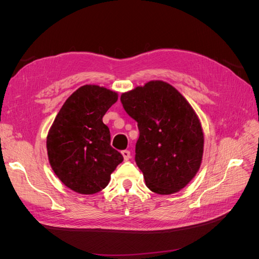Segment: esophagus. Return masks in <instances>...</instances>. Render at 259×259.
Segmentation results:
<instances>
[{"label":"esophagus","instance_id":"esophagus-1","mask_svg":"<svg viewBox=\"0 0 259 259\" xmlns=\"http://www.w3.org/2000/svg\"><path fill=\"white\" fill-rule=\"evenodd\" d=\"M122 155L124 158V161H128L131 158V152L128 150H123L122 151Z\"/></svg>","mask_w":259,"mask_h":259}]
</instances>
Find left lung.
<instances>
[{"instance_id": "left-lung-1", "label": "left lung", "mask_w": 259, "mask_h": 259, "mask_svg": "<svg viewBox=\"0 0 259 259\" xmlns=\"http://www.w3.org/2000/svg\"><path fill=\"white\" fill-rule=\"evenodd\" d=\"M121 103L137 122L135 161L146 186L159 194L182 190L198 173L204 148L201 122L190 104L163 81L123 93Z\"/></svg>"}]
</instances>
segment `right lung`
<instances>
[{
  "mask_svg": "<svg viewBox=\"0 0 259 259\" xmlns=\"http://www.w3.org/2000/svg\"><path fill=\"white\" fill-rule=\"evenodd\" d=\"M117 93L98 85H83L62 105L46 138L54 173L69 189L94 194L105 189L123 161L110 146V131L103 116Z\"/></svg>",
  "mask_w": 259,
  "mask_h": 259,
  "instance_id": "obj_1",
  "label": "right lung"
}]
</instances>
